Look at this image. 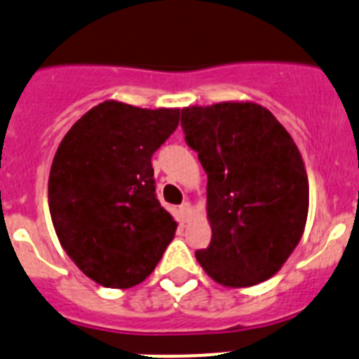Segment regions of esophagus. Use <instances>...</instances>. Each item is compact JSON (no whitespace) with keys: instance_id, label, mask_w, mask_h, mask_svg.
Instances as JSON below:
<instances>
[{"instance_id":"esophagus-1","label":"esophagus","mask_w":359,"mask_h":359,"mask_svg":"<svg viewBox=\"0 0 359 359\" xmlns=\"http://www.w3.org/2000/svg\"><path fill=\"white\" fill-rule=\"evenodd\" d=\"M180 215H182L183 220H189L190 217V212H192V206H190V203H183L182 206H180Z\"/></svg>"}]
</instances>
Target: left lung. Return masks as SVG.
Wrapping results in <instances>:
<instances>
[{
    "label": "left lung",
    "mask_w": 359,
    "mask_h": 359,
    "mask_svg": "<svg viewBox=\"0 0 359 359\" xmlns=\"http://www.w3.org/2000/svg\"><path fill=\"white\" fill-rule=\"evenodd\" d=\"M182 128L208 176L212 240L197 262L224 287L272 278L306 226L310 189L294 139L256 103L183 108Z\"/></svg>",
    "instance_id": "left-lung-1"
}]
</instances>
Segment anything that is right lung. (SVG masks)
<instances>
[{
    "label": "right lung",
    "mask_w": 359,
    "mask_h": 359,
    "mask_svg": "<svg viewBox=\"0 0 359 359\" xmlns=\"http://www.w3.org/2000/svg\"><path fill=\"white\" fill-rule=\"evenodd\" d=\"M180 124L177 108L104 101L58 146L49 172L53 226L85 276L108 288L142 283L177 224L156 199L151 158Z\"/></svg>",
    "instance_id": "add662e5"
}]
</instances>
